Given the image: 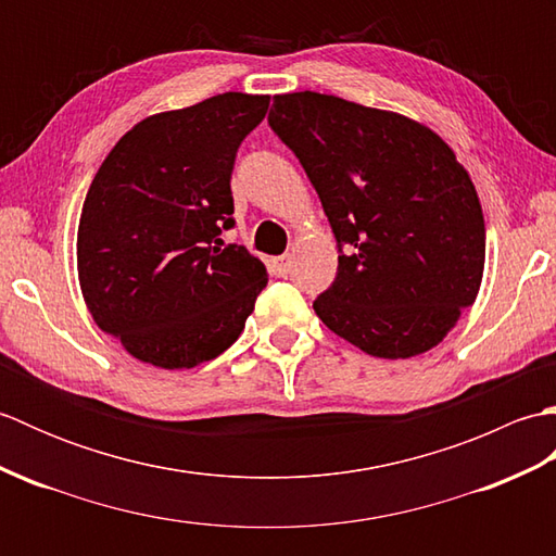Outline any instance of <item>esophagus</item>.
<instances>
[{
	"instance_id": "esophagus-1",
	"label": "esophagus",
	"mask_w": 556,
	"mask_h": 556,
	"mask_svg": "<svg viewBox=\"0 0 556 556\" xmlns=\"http://www.w3.org/2000/svg\"><path fill=\"white\" fill-rule=\"evenodd\" d=\"M275 267H277V275H279V277H287V275H291V269H293V260H291V255H281V257H277V260H275Z\"/></svg>"
}]
</instances>
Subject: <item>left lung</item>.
<instances>
[{
	"instance_id": "obj_1",
	"label": "left lung",
	"mask_w": 556,
	"mask_h": 556,
	"mask_svg": "<svg viewBox=\"0 0 556 556\" xmlns=\"http://www.w3.org/2000/svg\"><path fill=\"white\" fill-rule=\"evenodd\" d=\"M271 108V131L296 152L346 245L317 317L375 358L434 349L485 269V219L464 164L399 112L313 90L275 96Z\"/></svg>"
}]
</instances>
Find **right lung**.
<instances>
[{
	"label": "right lung",
	"mask_w": 556,
	"mask_h": 556,
	"mask_svg": "<svg viewBox=\"0 0 556 556\" xmlns=\"http://www.w3.org/2000/svg\"><path fill=\"white\" fill-rule=\"evenodd\" d=\"M269 96L224 92L152 114L124 134L83 203L76 263L92 320L134 358L184 370L241 337L263 260L222 248L233 219L231 169Z\"/></svg>",
	"instance_id": "add662e5"
}]
</instances>
